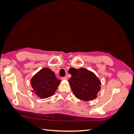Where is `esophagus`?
Segmentation results:
<instances>
[{
	"label": "esophagus",
	"instance_id": "1",
	"mask_svg": "<svg viewBox=\"0 0 134 134\" xmlns=\"http://www.w3.org/2000/svg\"><path fill=\"white\" fill-rule=\"evenodd\" d=\"M68 78L66 76H64V77H62V80H67Z\"/></svg>",
	"mask_w": 134,
	"mask_h": 134
}]
</instances>
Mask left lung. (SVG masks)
<instances>
[{
    "label": "left lung",
    "instance_id": "1",
    "mask_svg": "<svg viewBox=\"0 0 134 134\" xmlns=\"http://www.w3.org/2000/svg\"><path fill=\"white\" fill-rule=\"evenodd\" d=\"M69 73L71 76L68 82L77 98L88 101L97 98L100 90L101 83L95 74L83 68L78 69L71 68Z\"/></svg>",
    "mask_w": 134,
    "mask_h": 134
}]
</instances>
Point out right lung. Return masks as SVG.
I'll return each mask as SVG.
<instances>
[{"label": "right lung", "mask_w": 134, "mask_h": 134, "mask_svg": "<svg viewBox=\"0 0 134 134\" xmlns=\"http://www.w3.org/2000/svg\"><path fill=\"white\" fill-rule=\"evenodd\" d=\"M60 82L50 69L43 68L31 79L32 92L40 98H48L55 94Z\"/></svg>", "instance_id": "right-lung-1"}]
</instances>
